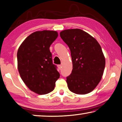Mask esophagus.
<instances>
[{
    "label": "esophagus",
    "instance_id": "esophagus-1",
    "mask_svg": "<svg viewBox=\"0 0 122 122\" xmlns=\"http://www.w3.org/2000/svg\"><path fill=\"white\" fill-rule=\"evenodd\" d=\"M57 66H58V67L59 70H61V65H58Z\"/></svg>",
    "mask_w": 122,
    "mask_h": 122
}]
</instances>
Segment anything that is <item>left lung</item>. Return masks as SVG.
<instances>
[{"label": "left lung", "mask_w": 122, "mask_h": 122, "mask_svg": "<svg viewBox=\"0 0 122 122\" xmlns=\"http://www.w3.org/2000/svg\"><path fill=\"white\" fill-rule=\"evenodd\" d=\"M60 36L70 48L72 70L66 77L69 90L86 94L94 89L102 79L105 59L98 42L80 29L64 30Z\"/></svg>", "instance_id": "left-lung-1"}]
</instances>
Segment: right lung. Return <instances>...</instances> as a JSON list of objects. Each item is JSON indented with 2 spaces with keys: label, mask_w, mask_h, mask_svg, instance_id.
Returning a JSON list of instances; mask_svg holds the SVG:
<instances>
[{
  "label": "right lung",
  "mask_w": 122,
  "mask_h": 122,
  "mask_svg": "<svg viewBox=\"0 0 122 122\" xmlns=\"http://www.w3.org/2000/svg\"><path fill=\"white\" fill-rule=\"evenodd\" d=\"M58 36L56 31H37L31 34L18 50V70L24 83L31 91L46 94L55 89L60 77L52 62L50 47Z\"/></svg>",
  "instance_id": "add662e5"
}]
</instances>
